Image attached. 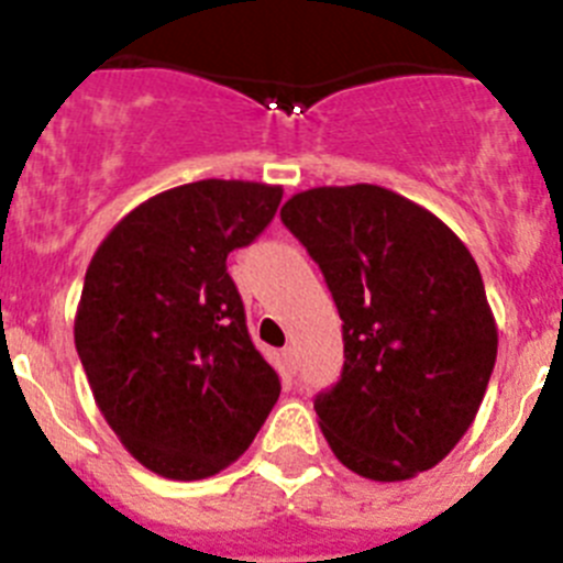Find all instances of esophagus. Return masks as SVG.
Returning <instances> with one entry per match:
<instances>
[{"label":"esophagus","instance_id":"34e87169","mask_svg":"<svg viewBox=\"0 0 563 563\" xmlns=\"http://www.w3.org/2000/svg\"><path fill=\"white\" fill-rule=\"evenodd\" d=\"M282 361H285V369L290 372V375H296L298 355H296V350H292V346H285V350H282Z\"/></svg>","mask_w":563,"mask_h":563}]
</instances>
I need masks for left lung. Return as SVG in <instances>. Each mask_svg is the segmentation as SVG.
Returning <instances> with one entry per match:
<instances>
[{
    "mask_svg": "<svg viewBox=\"0 0 563 563\" xmlns=\"http://www.w3.org/2000/svg\"><path fill=\"white\" fill-rule=\"evenodd\" d=\"M282 222L327 278L343 321V372L316 397L341 465L402 482L454 451L494 372L496 318L460 236L389 188L292 194Z\"/></svg>",
    "mask_w": 563,
    "mask_h": 563,
    "instance_id": "left-lung-1",
    "label": "left lung"
}]
</instances>
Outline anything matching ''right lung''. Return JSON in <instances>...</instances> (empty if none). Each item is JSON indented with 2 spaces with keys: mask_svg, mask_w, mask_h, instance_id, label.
Listing matches in <instances>:
<instances>
[{
  "mask_svg": "<svg viewBox=\"0 0 563 563\" xmlns=\"http://www.w3.org/2000/svg\"><path fill=\"white\" fill-rule=\"evenodd\" d=\"M282 186L197 180L107 233L84 276L76 350L123 449L157 476L208 479L245 454L282 383L247 335L225 258L273 220Z\"/></svg>",
  "mask_w": 563,
  "mask_h": 563,
  "instance_id": "1",
  "label": "right lung"
}]
</instances>
